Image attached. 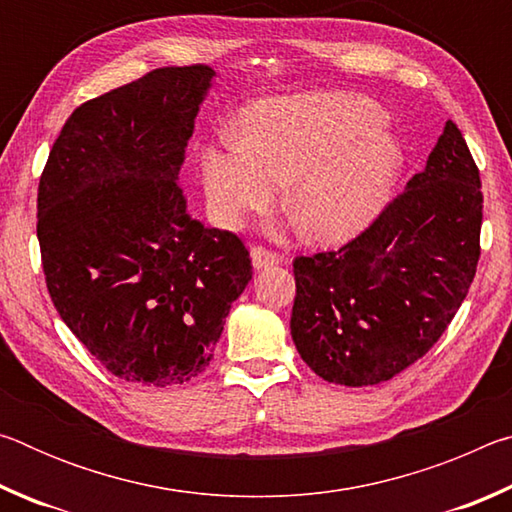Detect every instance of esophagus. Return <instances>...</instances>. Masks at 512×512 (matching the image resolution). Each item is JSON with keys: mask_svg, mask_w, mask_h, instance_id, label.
<instances>
[{"mask_svg": "<svg viewBox=\"0 0 512 512\" xmlns=\"http://www.w3.org/2000/svg\"><path fill=\"white\" fill-rule=\"evenodd\" d=\"M280 255L273 253V250L262 248V246H253L250 248V262H253L255 271L259 268H266V266H273V264H280Z\"/></svg>", "mask_w": 512, "mask_h": 512, "instance_id": "obj_1", "label": "esophagus"}]
</instances>
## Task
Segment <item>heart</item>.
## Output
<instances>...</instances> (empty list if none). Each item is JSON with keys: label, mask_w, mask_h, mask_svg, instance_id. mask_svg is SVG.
<instances>
[{"label": "heart", "mask_w": 512, "mask_h": 512, "mask_svg": "<svg viewBox=\"0 0 512 512\" xmlns=\"http://www.w3.org/2000/svg\"><path fill=\"white\" fill-rule=\"evenodd\" d=\"M384 110L350 92H302L253 103L237 137L205 144L201 176L207 205L225 228L266 210L280 183L302 235L339 244L375 219L402 164L384 131Z\"/></svg>", "instance_id": "heart-1"}]
</instances>
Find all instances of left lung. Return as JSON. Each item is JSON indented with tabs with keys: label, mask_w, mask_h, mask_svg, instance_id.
Wrapping results in <instances>:
<instances>
[{
	"label": "left lung",
	"mask_w": 512,
	"mask_h": 512,
	"mask_svg": "<svg viewBox=\"0 0 512 512\" xmlns=\"http://www.w3.org/2000/svg\"><path fill=\"white\" fill-rule=\"evenodd\" d=\"M479 169L452 119L424 171L368 230L332 253L296 257L291 336L318 377L375 386L424 357L479 264Z\"/></svg>",
	"instance_id": "1"
}]
</instances>
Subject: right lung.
<instances>
[{
	"label": "right lung",
	"mask_w": 512,
	"mask_h": 512,
	"mask_svg": "<svg viewBox=\"0 0 512 512\" xmlns=\"http://www.w3.org/2000/svg\"><path fill=\"white\" fill-rule=\"evenodd\" d=\"M216 72L160 67L72 112L38 187L51 302L112 375L142 386L194 379L232 302L253 280L228 230L187 214L178 171Z\"/></svg>",
	"instance_id": "add662e5"
}]
</instances>
